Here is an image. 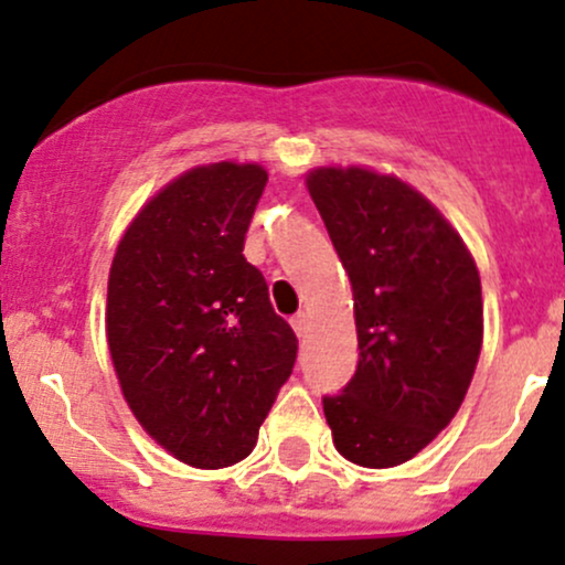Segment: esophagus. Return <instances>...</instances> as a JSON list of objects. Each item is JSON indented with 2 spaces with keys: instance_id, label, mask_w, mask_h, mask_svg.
Masks as SVG:
<instances>
[{
  "instance_id": "esophagus-1",
  "label": "esophagus",
  "mask_w": 565,
  "mask_h": 565,
  "mask_svg": "<svg viewBox=\"0 0 565 565\" xmlns=\"http://www.w3.org/2000/svg\"><path fill=\"white\" fill-rule=\"evenodd\" d=\"M290 326H294V331H296V335H299V339H303V335L309 333V317L307 315H296L294 320H290Z\"/></svg>"
}]
</instances>
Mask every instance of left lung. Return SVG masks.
<instances>
[{"label": "left lung", "instance_id": "left-lung-1", "mask_svg": "<svg viewBox=\"0 0 565 565\" xmlns=\"http://www.w3.org/2000/svg\"><path fill=\"white\" fill-rule=\"evenodd\" d=\"M354 296L358 367L322 397L333 443L360 467H397L448 427L483 344L470 250L395 175L317 168L307 179Z\"/></svg>", "mask_w": 565, "mask_h": 565}]
</instances>
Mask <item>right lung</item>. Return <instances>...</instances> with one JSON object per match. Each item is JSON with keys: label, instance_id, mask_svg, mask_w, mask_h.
Segmentation results:
<instances>
[{"label": "right lung", "instance_id": "obj_1", "mask_svg": "<svg viewBox=\"0 0 565 565\" xmlns=\"http://www.w3.org/2000/svg\"><path fill=\"white\" fill-rule=\"evenodd\" d=\"M264 186L262 164L186 170L132 218L109 271L106 339L125 401L202 470L253 451L299 350L243 256Z\"/></svg>", "mask_w": 565, "mask_h": 565}]
</instances>
